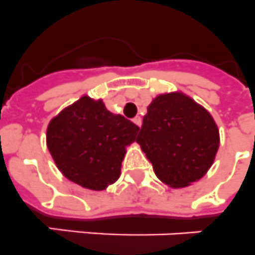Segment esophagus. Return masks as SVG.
I'll list each match as a JSON object with an SVG mask.
<instances>
[{"label": "esophagus", "mask_w": 255, "mask_h": 255, "mask_svg": "<svg viewBox=\"0 0 255 255\" xmlns=\"http://www.w3.org/2000/svg\"><path fill=\"white\" fill-rule=\"evenodd\" d=\"M132 121H133L134 124H137L138 127H141V124H142V121H141L140 117H134L133 119H132Z\"/></svg>", "instance_id": "34e87169"}]
</instances>
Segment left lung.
<instances>
[{"label": "left lung", "mask_w": 255, "mask_h": 255, "mask_svg": "<svg viewBox=\"0 0 255 255\" xmlns=\"http://www.w3.org/2000/svg\"><path fill=\"white\" fill-rule=\"evenodd\" d=\"M160 181L184 188L211 167L219 131L210 113L183 93L153 100L136 140Z\"/></svg>", "instance_id": "left-lung-1"}]
</instances>
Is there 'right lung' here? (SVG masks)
I'll use <instances>...</instances> for the list:
<instances>
[{
	"label": "right lung",
	"mask_w": 255,
	"mask_h": 255,
	"mask_svg": "<svg viewBox=\"0 0 255 255\" xmlns=\"http://www.w3.org/2000/svg\"><path fill=\"white\" fill-rule=\"evenodd\" d=\"M140 128L105 108L102 100L83 96L50 121L46 145L68 180L102 190L121 176L126 146Z\"/></svg>",
	"instance_id": "add662e5"
}]
</instances>
